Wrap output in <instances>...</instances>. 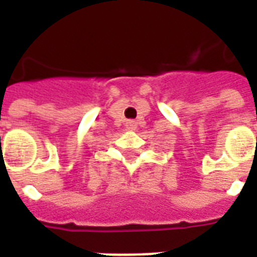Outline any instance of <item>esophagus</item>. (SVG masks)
Here are the masks:
<instances>
[{"instance_id":"obj_1","label":"esophagus","mask_w":257,"mask_h":257,"mask_svg":"<svg viewBox=\"0 0 257 257\" xmlns=\"http://www.w3.org/2000/svg\"><path fill=\"white\" fill-rule=\"evenodd\" d=\"M125 126H126L128 131H136V128H138V123L135 122V121H126Z\"/></svg>"}]
</instances>
